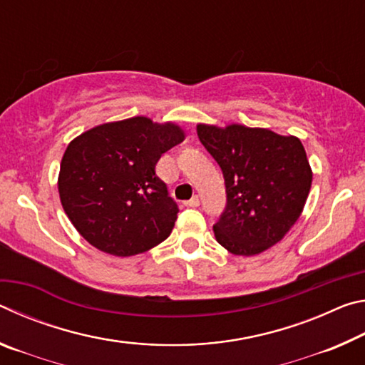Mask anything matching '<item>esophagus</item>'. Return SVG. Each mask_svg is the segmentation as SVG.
<instances>
[{"label": "esophagus", "mask_w": 365, "mask_h": 365, "mask_svg": "<svg viewBox=\"0 0 365 365\" xmlns=\"http://www.w3.org/2000/svg\"><path fill=\"white\" fill-rule=\"evenodd\" d=\"M185 206H188V207H197V206H200V197L193 196V197H191V200L185 201Z\"/></svg>", "instance_id": "esophagus-1"}]
</instances>
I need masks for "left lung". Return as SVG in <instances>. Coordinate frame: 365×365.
Here are the masks:
<instances>
[{
	"mask_svg": "<svg viewBox=\"0 0 365 365\" xmlns=\"http://www.w3.org/2000/svg\"><path fill=\"white\" fill-rule=\"evenodd\" d=\"M196 130L225 180L227 205L214 224L217 243L237 256L279 243L299 219L312 183L299 138L238 123H200Z\"/></svg>",
	"mask_w": 365,
	"mask_h": 365,
	"instance_id": "left-lung-1",
	"label": "left lung"
}]
</instances>
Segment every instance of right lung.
<instances>
[{"mask_svg": "<svg viewBox=\"0 0 365 365\" xmlns=\"http://www.w3.org/2000/svg\"><path fill=\"white\" fill-rule=\"evenodd\" d=\"M183 138L175 123L138 115L103 123L71 141L58 188L67 217L86 242L127 257L169 237L178 206L154 168Z\"/></svg>", "mask_w": 365, "mask_h": 365, "instance_id": "right-lung-1", "label": "right lung"}]
</instances>
